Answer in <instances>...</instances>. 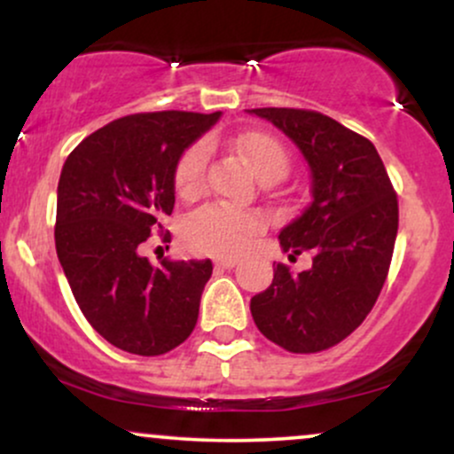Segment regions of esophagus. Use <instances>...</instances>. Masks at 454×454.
<instances>
[{
  "mask_svg": "<svg viewBox=\"0 0 454 454\" xmlns=\"http://www.w3.org/2000/svg\"><path fill=\"white\" fill-rule=\"evenodd\" d=\"M237 262H239L237 258H217L215 260V267H220V269H234V267H237Z\"/></svg>",
  "mask_w": 454,
  "mask_h": 454,
  "instance_id": "obj_1",
  "label": "esophagus"
}]
</instances>
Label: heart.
<instances>
[{"label":"heart","instance_id":"1","mask_svg":"<svg viewBox=\"0 0 454 454\" xmlns=\"http://www.w3.org/2000/svg\"><path fill=\"white\" fill-rule=\"evenodd\" d=\"M249 168L260 179H284L288 173V155L278 140L267 134H243L237 140ZM209 149L205 143L192 145L181 155L175 168V187L179 196L192 198L200 192L205 179ZM262 228V217L252 211H239L223 205H205L184 222V241L187 247L209 256H234L243 252Z\"/></svg>","mask_w":454,"mask_h":454}]
</instances>
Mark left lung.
<instances>
[{"label":"left lung","mask_w":454,"mask_h":454,"mask_svg":"<svg viewBox=\"0 0 454 454\" xmlns=\"http://www.w3.org/2000/svg\"><path fill=\"white\" fill-rule=\"evenodd\" d=\"M247 113L281 129L307 161L311 202L278 239L288 258L314 256L299 275L278 264L249 309L258 331L284 350H326L376 305L397 239V196L376 147L335 119L299 108Z\"/></svg>","instance_id":"8db88e82"}]
</instances>
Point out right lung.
<instances>
[{
	"label": "right lung",
	"instance_id": "1",
	"mask_svg": "<svg viewBox=\"0 0 454 454\" xmlns=\"http://www.w3.org/2000/svg\"><path fill=\"white\" fill-rule=\"evenodd\" d=\"M222 113H140L67 155L57 185L55 247L90 325L119 350L158 356L194 331L211 260L161 258L143 243L175 207V168Z\"/></svg>",
	"mask_w": 454,
	"mask_h": 454
}]
</instances>
